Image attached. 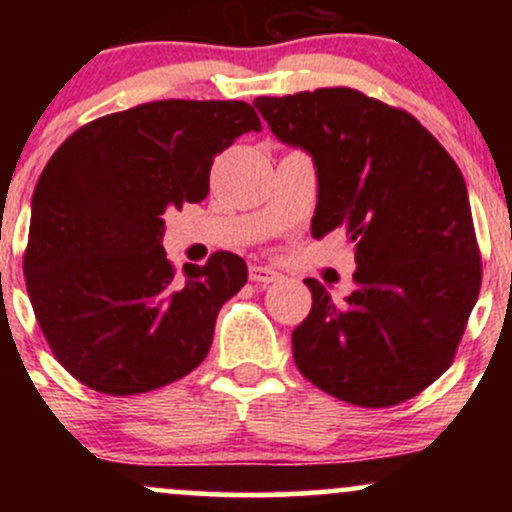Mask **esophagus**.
I'll return each mask as SVG.
<instances>
[{"mask_svg":"<svg viewBox=\"0 0 512 512\" xmlns=\"http://www.w3.org/2000/svg\"><path fill=\"white\" fill-rule=\"evenodd\" d=\"M250 281L267 286V284H274V281H279V274H276L274 269H269V267L252 264V267H250Z\"/></svg>","mask_w":512,"mask_h":512,"instance_id":"esophagus-1","label":"esophagus"}]
</instances>
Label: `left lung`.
<instances>
[{
	"instance_id": "8db88e82",
	"label": "left lung",
	"mask_w": 512,
	"mask_h": 512,
	"mask_svg": "<svg viewBox=\"0 0 512 512\" xmlns=\"http://www.w3.org/2000/svg\"><path fill=\"white\" fill-rule=\"evenodd\" d=\"M255 105L281 142L313 156V236L344 231L356 248V289L344 303L305 279L313 308L293 330V361L342 402H407L450 368L481 289L460 168L414 115L356 88Z\"/></svg>"
}]
</instances>
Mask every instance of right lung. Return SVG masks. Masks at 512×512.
<instances>
[{"label":"right lung","mask_w":512,"mask_h":512,"mask_svg":"<svg viewBox=\"0 0 512 512\" xmlns=\"http://www.w3.org/2000/svg\"><path fill=\"white\" fill-rule=\"evenodd\" d=\"M243 101H154L79 127L40 173L23 274L52 356L81 385L132 397L209 354L243 257L219 250L182 274L161 248L168 207L209 195L214 158L260 132Z\"/></svg>","instance_id":"obj_1"}]
</instances>
